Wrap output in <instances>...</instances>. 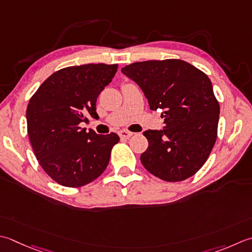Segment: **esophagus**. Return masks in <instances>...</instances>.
Instances as JSON below:
<instances>
[{"mask_svg": "<svg viewBox=\"0 0 252 252\" xmlns=\"http://www.w3.org/2000/svg\"><path fill=\"white\" fill-rule=\"evenodd\" d=\"M133 135V133L130 131H126V130H121L119 132V136L121 139H130V137Z\"/></svg>", "mask_w": 252, "mask_h": 252, "instance_id": "obj_1", "label": "esophagus"}]
</instances>
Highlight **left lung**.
Instances as JSON below:
<instances>
[{
    "mask_svg": "<svg viewBox=\"0 0 252 252\" xmlns=\"http://www.w3.org/2000/svg\"><path fill=\"white\" fill-rule=\"evenodd\" d=\"M140 85L151 110H161L165 129L143 133L147 171L168 182L190 178L205 164L218 137L220 103L209 76L192 64L167 59L121 68Z\"/></svg>",
    "mask_w": 252,
    "mask_h": 252,
    "instance_id": "obj_1",
    "label": "left lung"
}]
</instances>
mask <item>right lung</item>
Returning <instances> with one entry per match:
<instances>
[{
  "instance_id": "1",
  "label": "right lung",
  "mask_w": 252,
  "mask_h": 252,
  "mask_svg": "<svg viewBox=\"0 0 252 252\" xmlns=\"http://www.w3.org/2000/svg\"><path fill=\"white\" fill-rule=\"evenodd\" d=\"M117 64H85L54 72L29 99V141L39 164L57 184L78 188L97 179L109 164L116 133L82 129L98 118L96 100L115 76Z\"/></svg>"
}]
</instances>
